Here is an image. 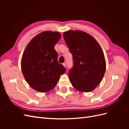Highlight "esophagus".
<instances>
[{
  "mask_svg": "<svg viewBox=\"0 0 129 129\" xmlns=\"http://www.w3.org/2000/svg\"><path fill=\"white\" fill-rule=\"evenodd\" d=\"M63 66H64V67H66V63H63Z\"/></svg>",
  "mask_w": 129,
  "mask_h": 129,
  "instance_id": "34e87169",
  "label": "esophagus"
}]
</instances>
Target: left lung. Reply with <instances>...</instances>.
<instances>
[{"label":"left lung","instance_id":"obj_1","mask_svg":"<svg viewBox=\"0 0 129 129\" xmlns=\"http://www.w3.org/2000/svg\"><path fill=\"white\" fill-rule=\"evenodd\" d=\"M63 38L73 55V66L68 73L72 85L81 92L93 90L102 81L106 68L100 45L83 31H67Z\"/></svg>","mask_w":129,"mask_h":129}]
</instances>
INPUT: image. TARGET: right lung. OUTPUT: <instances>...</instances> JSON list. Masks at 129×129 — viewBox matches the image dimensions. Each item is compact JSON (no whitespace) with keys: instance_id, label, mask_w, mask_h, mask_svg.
Returning <instances> with one entry per match:
<instances>
[{"instance_id":"1","label":"right lung","mask_w":129,"mask_h":129,"mask_svg":"<svg viewBox=\"0 0 129 129\" xmlns=\"http://www.w3.org/2000/svg\"><path fill=\"white\" fill-rule=\"evenodd\" d=\"M61 37L57 32H42L31 40L23 53V75L30 86L38 91L46 92L53 89L66 71L58 62L54 48Z\"/></svg>"}]
</instances>
